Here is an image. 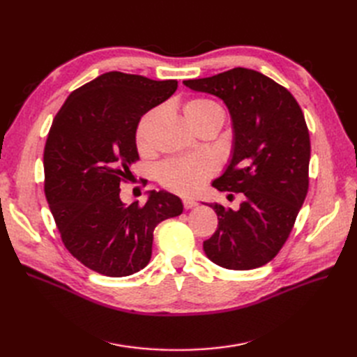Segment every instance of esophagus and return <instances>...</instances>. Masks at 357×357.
Segmentation results:
<instances>
[{"instance_id":"obj_1","label":"esophagus","mask_w":357,"mask_h":357,"mask_svg":"<svg viewBox=\"0 0 357 357\" xmlns=\"http://www.w3.org/2000/svg\"><path fill=\"white\" fill-rule=\"evenodd\" d=\"M197 204H198V202H197L195 199H193V198H183V205H185L186 210L197 207Z\"/></svg>"}]
</instances>
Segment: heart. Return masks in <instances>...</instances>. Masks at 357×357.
Instances as JSON below:
<instances>
[{"label": "heart", "instance_id": "b5f03b06", "mask_svg": "<svg viewBox=\"0 0 357 357\" xmlns=\"http://www.w3.org/2000/svg\"><path fill=\"white\" fill-rule=\"evenodd\" d=\"M183 114L186 122L198 129L205 121L222 116V107L208 98H192L183 105ZM159 109L147 112L137 125L135 142L139 152L150 153L153 150V129ZM218 169L215 162L208 156H193L186 159H172L162 164L159 168V181L167 189L180 193V195H192L198 192L205 181H207Z\"/></svg>", "mask_w": 357, "mask_h": 357}]
</instances>
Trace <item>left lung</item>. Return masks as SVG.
<instances>
[{"mask_svg":"<svg viewBox=\"0 0 357 357\" xmlns=\"http://www.w3.org/2000/svg\"><path fill=\"white\" fill-rule=\"evenodd\" d=\"M183 84L228 107L232 158L213 186L243 193L238 210L210 204L219 225L204 252L228 269L262 266L284 245L308 192L311 146L304 113L286 88L255 70L238 67Z\"/></svg>","mask_w":357,"mask_h":357,"instance_id":"obj_1","label":"left lung"}]
</instances>
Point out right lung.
Segmentation results:
<instances>
[{"label":"right lung","instance_id":"1","mask_svg":"<svg viewBox=\"0 0 357 357\" xmlns=\"http://www.w3.org/2000/svg\"><path fill=\"white\" fill-rule=\"evenodd\" d=\"M176 89L177 80L110 71L71 92L53 119L45 193L63 245L95 273H138L152 257L156 226L183 213L181 199L167 190H150L144 205L121 201V181L138 160L139 119Z\"/></svg>","mask_w":357,"mask_h":357}]
</instances>
